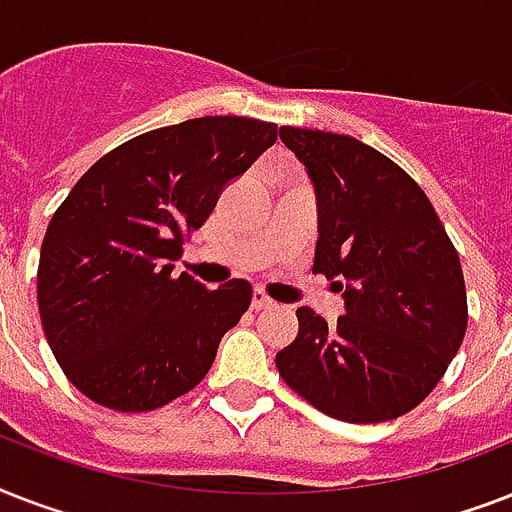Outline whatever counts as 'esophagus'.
Returning <instances> with one entry per match:
<instances>
[{"instance_id": "esophagus-1", "label": "esophagus", "mask_w": 512, "mask_h": 512, "mask_svg": "<svg viewBox=\"0 0 512 512\" xmlns=\"http://www.w3.org/2000/svg\"><path fill=\"white\" fill-rule=\"evenodd\" d=\"M273 300L268 295H265L263 289H255L252 292V311H263V308H273Z\"/></svg>"}]
</instances>
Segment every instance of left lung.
Segmentation results:
<instances>
[{
	"mask_svg": "<svg viewBox=\"0 0 512 512\" xmlns=\"http://www.w3.org/2000/svg\"><path fill=\"white\" fill-rule=\"evenodd\" d=\"M319 196L313 273L340 292L327 324L297 308L300 332L276 353L289 388L342 422H385L436 388L468 329L460 255L420 185L350 135L281 127Z\"/></svg>",
	"mask_w": 512,
	"mask_h": 512,
	"instance_id": "obj_1",
	"label": "left lung"
}]
</instances>
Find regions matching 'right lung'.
Returning a JSON list of instances; mask_svg holds the SVG:
<instances>
[{"instance_id":"obj_1","label":"right lung","mask_w":512,"mask_h":512,"mask_svg":"<svg viewBox=\"0 0 512 512\" xmlns=\"http://www.w3.org/2000/svg\"><path fill=\"white\" fill-rule=\"evenodd\" d=\"M276 138V124L249 116L143 132L100 156L55 209L36 300L55 361L90 401L151 412L204 380L252 284L207 289L172 268L225 183Z\"/></svg>"}]
</instances>
